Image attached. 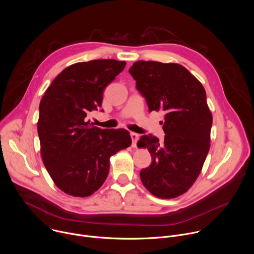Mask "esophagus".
<instances>
[{
	"mask_svg": "<svg viewBox=\"0 0 254 254\" xmlns=\"http://www.w3.org/2000/svg\"><path fill=\"white\" fill-rule=\"evenodd\" d=\"M138 134L135 133V132H130V137H131V140H132V146H136V143H137V140H138Z\"/></svg>",
	"mask_w": 254,
	"mask_h": 254,
	"instance_id": "esophagus-1",
	"label": "esophagus"
}]
</instances>
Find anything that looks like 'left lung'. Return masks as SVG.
Returning a JSON list of instances; mask_svg holds the SVG:
<instances>
[{"mask_svg": "<svg viewBox=\"0 0 254 254\" xmlns=\"http://www.w3.org/2000/svg\"><path fill=\"white\" fill-rule=\"evenodd\" d=\"M149 111L164 114V141L144 134L137 142L150 152L151 164L140 179L154 196L184 194L199 176L210 149L213 117L203 85L183 66L139 60L128 70Z\"/></svg>", "mask_w": 254, "mask_h": 254, "instance_id": "1", "label": "left lung"}]
</instances>
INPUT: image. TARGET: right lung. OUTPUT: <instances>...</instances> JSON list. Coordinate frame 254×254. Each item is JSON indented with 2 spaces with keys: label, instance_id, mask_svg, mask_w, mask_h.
I'll list each match as a JSON object with an SVG mask.
<instances>
[{
  "label": "right lung",
  "instance_id": "1",
  "mask_svg": "<svg viewBox=\"0 0 254 254\" xmlns=\"http://www.w3.org/2000/svg\"><path fill=\"white\" fill-rule=\"evenodd\" d=\"M125 66L115 59L75 63L53 80L40 101L41 157L55 185L68 195L91 196L108 177L110 157L131 144L127 129L100 128L85 120L102 106L105 88Z\"/></svg>",
  "mask_w": 254,
  "mask_h": 254
}]
</instances>
